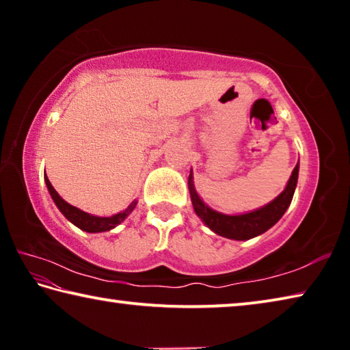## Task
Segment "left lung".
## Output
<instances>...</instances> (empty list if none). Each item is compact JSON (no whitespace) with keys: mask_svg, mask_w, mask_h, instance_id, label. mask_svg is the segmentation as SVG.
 I'll return each instance as SVG.
<instances>
[{"mask_svg":"<svg viewBox=\"0 0 350 350\" xmlns=\"http://www.w3.org/2000/svg\"><path fill=\"white\" fill-rule=\"evenodd\" d=\"M298 173L299 161L293 168L292 176H290L287 185L280 196H276L271 202L260 206L258 210L242 213V215H224V213H219L210 208V206L200 199L196 188H194L193 170L189 171L188 189L189 196H191L194 211H196L200 221H202L211 232H215L219 236H224V238L227 239L247 241L267 232L269 228L273 227V225L280 221L284 213L287 211L288 205L293 199L296 183H298Z\"/></svg>","mask_w":350,"mask_h":350,"instance_id":"1","label":"left lung"}]
</instances>
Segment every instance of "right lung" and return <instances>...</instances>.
<instances>
[{
    "instance_id": "obj_1",
    "label": "right lung",
    "mask_w": 350,
    "mask_h": 350,
    "mask_svg": "<svg viewBox=\"0 0 350 350\" xmlns=\"http://www.w3.org/2000/svg\"><path fill=\"white\" fill-rule=\"evenodd\" d=\"M44 180H46V187L51 193L52 200H54L55 205L58 206V210L63 213V216L66 217L69 222H72L75 227H79L80 230H83V232H88V233H102V232H109V230L116 228L118 224H122L129 215H131L133 210L135 208V205H137V200H133V202L128 205V208L108 217L90 215V213L83 211L80 208H77V206L68 204L66 200H64L60 194L55 191V188L52 187V183L49 182V179H47V176H44Z\"/></svg>"
}]
</instances>
